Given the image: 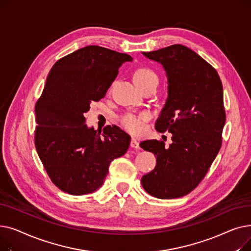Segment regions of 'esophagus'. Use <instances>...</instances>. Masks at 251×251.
Here are the masks:
<instances>
[{
    "label": "esophagus",
    "mask_w": 251,
    "mask_h": 251,
    "mask_svg": "<svg viewBox=\"0 0 251 251\" xmlns=\"http://www.w3.org/2000/svg\"><path fill=\"white\" fill-rule=\"evenodd\" d=\"M130 147L132 148V149H134V150H139V149H140V147H139V143H138V141H137L135 138H132V139H131Z\"/></svg>",
    "instance_id": "1"
}]
</instances>
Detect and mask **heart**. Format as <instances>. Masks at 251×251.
Listing matches in <instances>:
<instances>
[{
	"mask_svg": "<svg viewBox=\"0 0 251 251\" xmlns=\"http://www.w3.org/2000/svg\"><path fill=\"white\" fill-rule=\"evenodd\" d=\"M133 80L135 84L139 88H141L150 83L157 84V76L152 70L147 67H141L134 72ZM150 119L151 115L147 112H143L140 114L127 113L119 118V123H120L121 126L125 130H127L128 132L132 134H139L144 129V123L149 121Z\"/></svg>",
	"mask_w": 251,
	"mask_h": 251,
	"instance_id": "1",
	"label": "heart"
}]
</instances>
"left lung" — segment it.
<instances>
[{
    "mask_svg": "<svg viewBox=\"0 0 251 251\" xmlns=\"http://www.w3.org/2000/svg\"><path fill=\"white\" fill-rule=\"evenodd\" d=\"M142 54L166 70L168 99L155 129L172 133L173 142L169 148L155 139L139 144L156 157L155 168L141 184L156 199H177L197 187L221 149L226 121L223 85L213 66L185 46Z\"/></svg>",
    "mask_w": 251,
    "mask_h": 251,
    "instance_id": "1",
    "label": "left lung"
}]
</instances>
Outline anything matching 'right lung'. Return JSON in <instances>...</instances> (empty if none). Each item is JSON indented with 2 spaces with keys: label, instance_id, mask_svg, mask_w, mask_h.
Listing matches in <instances>:
<instances>
[{
  "label": "right lung",
  "instance_id": "right-lung-1",
  "mask_svg": "<svg viewBox=\"0 0 251 251\" xmlns=\"http://www.w3.org/2000/svg\"><path fill=\"white\" fill-rule=\"evenodd\" d=\"M132 57L88 46L58 60L35 103L34 143L51 182L72 195L99 189L112 161L127 151L131 137L118 126L101 131L85 125L84 114L99 101Z\"/></svg>",
  "mask_w": 251,
  "mask_h": 251
}]
</instances>
